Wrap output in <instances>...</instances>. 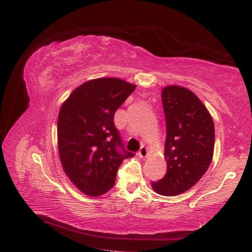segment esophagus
I'll return each mask as SVG.
<instances>
[{"label": "esophagus", "instance_id": "34e87169", "mask_svg": "<svg viewBox=\"0 0 252 252\" xmlns=\"http://www.w3.org/2000/svg\"><path fill=\"white\" fill-rule=\"evenodd\" d=\"M137 155H138V157H141V158H145V157L147 156V155H148L147 148H146L145 146H142V147L140 148V151H138Z\"/></svg>", "mask_w": 252, "mask_h": 252}]
</instances>
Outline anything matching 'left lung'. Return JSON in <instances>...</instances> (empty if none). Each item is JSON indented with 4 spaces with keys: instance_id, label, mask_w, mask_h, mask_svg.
I'll list each match as a JSON object with an SVG mask.
<instances>
[{
    "instance_id": "8db88e82",
    "label": "left lung",
    "mask_w": 252,
    "mask_h": 252,
    "mask_svg": "<svg viewBox=\"0 0 252 252\" xmlns=\"http://www.w3.org/2000/svg\"><path fill=\"white\" fill-rule=\"evenodd\" d=\"M167 126V173L152 182L157 194L175 196L189 190L206 173L215 149V125L200 99L185 88L169 85L161 92Z\"/></svg>"
}]
</instances>
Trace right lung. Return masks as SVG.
Masks as SVG:
<instances>
[{
	"label": "right lung",
	"instance_id": "1",
	"mask_svg": "<svg viewBox=\"0 0 252 252\" xmlns=\"http://www.w3.org/2000/svg\"><path fill=\"white\" fill-rule=\"evenodd\" d=\"M134 90V84L117 78L90 80L62 106L57 121L62 165L85 195L108 191L123 159L134 156L125 149L114 123L116 110Z\"/></svg>",
	"mask_w": 252,
	"mask_h": 252
}]
</instances>
